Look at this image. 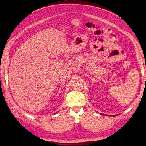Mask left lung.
<instances>
[{"instance_id": "obj_1", "label": "left lung", "mask_w": 146, "mask_h": 146, "mask_svg": "<svg viewBox=\"0 0 146 146\" xmlns=\"http://www.w3.org/2000/svg\"><path fill=\"white\" fill-rule=\"evenodd\" d=\"M100 115H104V113H100ZM108 116H111V115H108ZM115 116H117V115H113V117H115Z\"/></svg>"}]
</instances>
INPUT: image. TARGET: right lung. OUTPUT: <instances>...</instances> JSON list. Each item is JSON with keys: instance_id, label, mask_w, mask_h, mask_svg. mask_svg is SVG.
<instances>
[{"instance_id": "add662e5", "label": "right lung", "mask_w": 146, "mask_h": 146, "mask_svg": "<svg viewBox=\"0 0 146 146\" xmlns=\"http://www.w3.org/2000/svg\"><path fill=\"white\" fill-rule=\"evenodd\" d=\"M54 114H55V113H54Z\"/></svg>"}]
</instances>
